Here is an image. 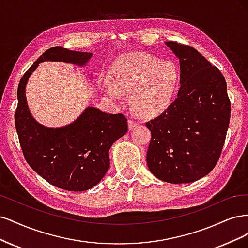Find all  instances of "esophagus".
<instances>
[{
    "label": "esophagus",
    "instance_id": "obj_1",
    "mask_svg": "<svg viewBox=\"0 0 248 248\" xmlns=\"http://www.w3.org/2000/svg\"><path fill=\"white\" fill-rule=\"evenodd\" d=\"M138 124H139V123L137 121H134V119H130V121H129V129L133 130L134 127H136Z\"/></svg>",
    "mask_w": 248,
    "mask_h": 248
}]
</instances>
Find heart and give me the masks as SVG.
Segmentation results:
<instances>
[{"instance_id":"obj_1","label":"heart","mask_w":248,"mask_h":248,"mask_svg":"<svg viewBox=\"0 0 248 248\" xmlns=\"http://www.w3.org/2000/svg\"><path fill=\"white\" fill-rule=\"evenodd\" d=\"M179 81V70L173 62H162L147 53L133 52L113 63L109 71V81L103 82V91L112 100L129 93L135 112L151 117L169 108L178 92Z\"/></svg>"}]
</instances>
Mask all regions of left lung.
I'll use <instances>...</instances> for the list:
<instances>
[{"label":"left lung","mask_w":248,"mask_h":248,"mask_svg":"<svg viewBox=\"0 0 248 248\" xmlns=\"http://www.w3.org/2000/svg\"><path fill=\"white\" fill-rule=\"evenodd\" d=\"M166 45L179 59L180 89L164 113L146 126L148 169L169 183H188L217 165L230 124L231 103L220 71L188 45Z\"/></svg>","instance_id":"left-lung-1"}]
</instances>
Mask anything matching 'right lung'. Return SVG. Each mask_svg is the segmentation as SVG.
<instances>
[{
	"label": "right lung",
	"instance_id": "right-lung-1",
	"mask_svg": "<svg viewBox=\"0 0 248 248\" xmlns=\"http://www.w3.org/2000/svg\"><path fill=\"white\" fill-rule=\"evenodd\" d=\"M91 52L73 51L61 46L46 50L20 79L18 104L14 115L20 146L26 161L50 185L71 191H83L97 186L109 169V149L127 132V119L87 107L69 125L46 127L31 116L26 97L29 77L46 61L85 66Z\"/></svg>",
	"mask_w": 248,
	"mask_h": 248
}]
</instances>
